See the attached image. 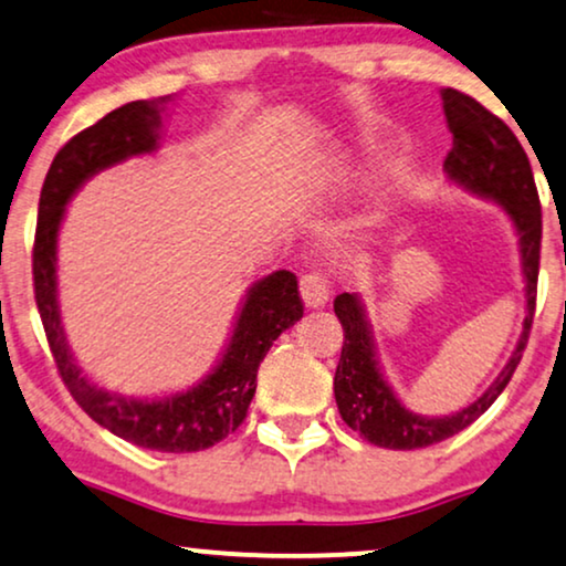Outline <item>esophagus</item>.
Here are the masks:
<instances>
[{
  "mask_svg": "<svg viewBox=\"0 0 566 566\" xmlns=\"http://www.w3.org/2000/svg\"><path fill=\"white\" fill-rule=\"evenodd\" d=\"M300 295H303L305 307H324L328 300V282L324 274H303L300 279Z\"/></svg>",
  "mask_w": 566,
  "mask_h": 566,
  "instance_id": "1",
  "label": "esophagus"
}]
</instances>
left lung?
<instances>
[{
  "mask_svg": "<svg viewBox=\"0 0 566 566\" xmlns=\"http://www.w3.org/2000/svg\"><path fill=\"white\" fill-rule=\"evenodd\" d=\"M443 117L452 133V151H449L443 169L449 180L460 182L462 188L478 192L483 198H493L504 206L520 234L522 250V274H525L527 316L522 328L517 349L502 374L496 376L485 395L475 399L460 412L443 415V418H426L415 415L399 402L391 386L384 381L378 370L374 336L366 321L360 300L349 292H342L334 300V313L345 328L339 366L334 374V397L342 420L384 449H423L439 443L449 436L460 433L470 423H475L496 397L512 381L522 353L531 336L535 295H538V263H541V200L535 188L531 161L525 148L520 146L517 135L510 130L504 119L491 114L483 104H478L468 93L454 88H441Z\"/></svg>",
  "mask_w": 566,
  "mask_h": 566,
  "instance_id": "left-lung-1",
  "label": "left lung"
}]
</instances>
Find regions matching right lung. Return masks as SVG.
I'll return each mask as SVG.
<instances>
[{
	"label": "right lung",
	"instance_id": "obj_1",
	"mask_svg": "<svg viewBox=\"0 0 566 566\" xmlns=\"http://www.w3.org/2000/svg\"><path fill=\"white\" fill-rule=\"evenodd\" d=\"M171 96L130 102L85 127L56 151L39 198L33 240V295L49 349L64 386L88 418L119 439L156 452H200L238 431L255 395L261 360L284 328L303 318V297L292 271H274L250 287L232 339L213 374L182 395L167 399H127L98 389L75 366L56 305V232L64 203L91 175L127 156L156 148L161 114Z\"/></svg>",
	"mask_w": 566,
	"mask_h": 566
}]
</instances>
